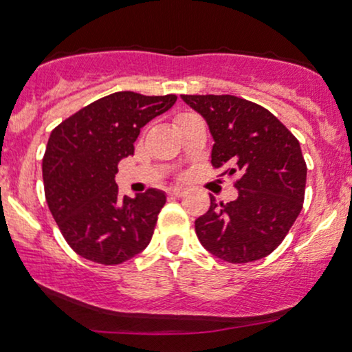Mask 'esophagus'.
I'll return each mask as SVG.
<instances>
[{"label": "esophagus", "mask_w": 352, "mask_h": 352, "mask_svg": "<svg viewBox=\"0 0 352 352\" xmlns=\"http://www.w3.org/2000/svg\"><path fill=\"white\" fill-rule=\"evenodd\" d=\"M185 192H187V188H185V187H173V188L168 190V193H170L172 197H182Z\"/></svg>", "instance_id": "1"}]
</instances>
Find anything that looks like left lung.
Here are the masks:
<instances>
[{"instance_id":"1","label":"left lung","mask_w":352,"mask_h":352,"mask_svg":"<svg viewBox=\"0 0 352 352\" xmlns=\"http://www.w3.org/2000/svg\"><path fill=\"white\" fill-rule=\"evenodd\" d=\"M207 120L212 165L240 173L236 200L195 220L204 248L228 263L268 256L288 235L305 200L306 162L298 139L272 112L236 96H180Z\"/></svg>"}]
</instances>
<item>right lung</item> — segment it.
<instances>
[{"label": "right lung", "instance_id": "obj_1", "mask_svg": "<svg viewBox=\"0 0 352 352\" xmlns=\"http://www.w3.org/2000/svg\"><path fill=\"white\" fill-rule=\"evenodd\" d=\"M177 96L122 91L89 104L51 132L43 159L46 201L66 241L86 260L119 265L151 243L162 190L119 197L117 164L134 155L140 129Z\"/></svg>", "mask_w": 352, "mask_h": 352}]
</instances>
